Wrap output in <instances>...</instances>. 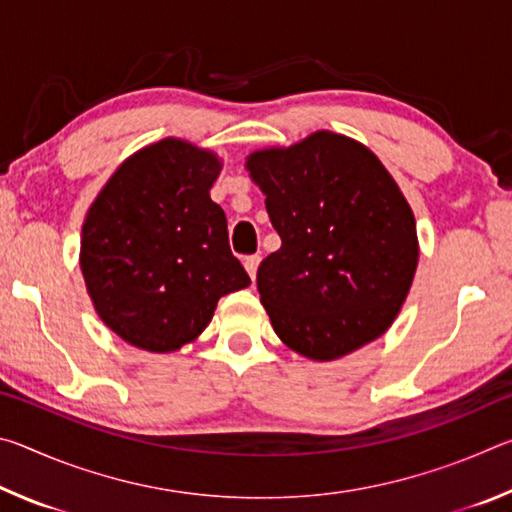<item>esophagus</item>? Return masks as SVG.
I'll use <instances>...</instances> for the list:
<instances>
[{
    "label": "esophagus",
    "instance_id": "1",
    "mask_svg": "<svg viewBox=\"0 0 512 512\" xmlns=\"http://www.w3.org/2000/svg\"><path fill=\"white\" fill-rule=\"evenodd\" d=\"M259 262H262V257H259V255H248V257H244V266H246V271H248V275H250V280H255Z\"/></svg>",
    "mask_w": 512,
    "mask_h": 512
}]
</instances>
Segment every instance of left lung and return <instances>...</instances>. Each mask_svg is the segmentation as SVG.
Segmentation results:
<instances>
[{
    "mask_svg": "<svg viewBox=\"0 0 512 512\" xmlns=\"http://www.w3.org/2000/svg\"><path fill=\"white\" fill-rule=\"evenodd\" d=\"M282 239L257 268L275 334L314 361L379 339L418 268L415 216L384 164L345 135L318 131L248 155Z\"/></svg>",
    "mask_w": 512,
    "mask_h": 512,
    "instance_id": "8db88e82",
    "label": "left lung"
}]
</instances>
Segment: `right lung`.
Masks as SVG:
<instances>
[{
	"label": "right lung",
	"mask_w": 512,
	"mask_h": 512,
	"mask_svg": "<svg viewBox=\"0 0 512 512\" xmlns=\"http://www.w3.org/2000/svg\"><path fill=\"white\" fill-rule=\"evenodd\" d=\"M221 160L167 137L133 153L90 205L81 271L99 318L126 343L173 352L210 325L250 277L210 198Z\"/></svg>",
	"instance_id": "obj_1"
}]
</instances>
